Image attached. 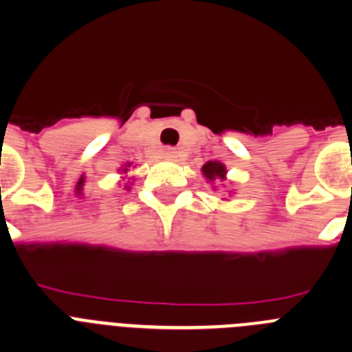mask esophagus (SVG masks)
Instances as JSON below:
<instances>
[{
  "instance_id": "esophagus-1",
  "label": "esophagus",
  "mask_w": 352,
  "mask_h": 352,
  "mask_svg": "<svg viewBox=\"0 0 352 352\" xmlns=\"http://www.w3.org/2000/svg\"><path fill=\"white\" fill-rule=\"evenodd\" d=\"M166 156H168V157H177V151H175V148H168V151H166Z\"/></svg>"
}]
</instances>
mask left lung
I'll return each instance as SVG.
<instances>
[{"mask_svg": "<svg viewBox=\"0 0 352 352\" xmlns=\"http://www.w3.org/2000/svg\"><path fill=\"white\" fill-rule=\"evenodd\" d=\"M201 172H204V175L207 177V180H210V182H221V180H224V175H226L224 164L217 163V161H208V163H205Z\"/></svg>", "mask_w": 352, "mask_h": 352, "instance_id": "1", "label": "left lung"}]
</instances>
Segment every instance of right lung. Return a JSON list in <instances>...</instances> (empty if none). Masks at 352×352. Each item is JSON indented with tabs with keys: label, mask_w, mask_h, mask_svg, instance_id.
<instances>
[{
	"label": "right lung",
	"mask_w": 352,
	"mask_h": 352,
	"mask_svg": "<svg viewBox=\"0 0 352 352\" xmlns=\"http://www.w3.org/2000/svg\"><path fill=\"white\" fill-rule=\"evenodd\" d=\"M128 166H129V164H128ZM122 172H128V168H124V170H122ZM126 188H128V186H126Z\"/></svg>",
	"instance_id": "1"
}]
</instances>
